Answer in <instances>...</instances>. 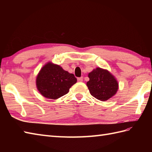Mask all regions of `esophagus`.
<instances>
[{"label":"esophagus","instance_id":"obj_1","mask_svg":"<svg viewBox=\"0 0 152 152\" xmlns=\"http://www.w3.org/2000/svg\"><path fill=\"white\" fill-rule=\"evenodd\" d=\"M78 81L81 82L83 81V77H80V78H78Z\"/></svg>","mask_w":152,"mask_h":152}]
</instances>
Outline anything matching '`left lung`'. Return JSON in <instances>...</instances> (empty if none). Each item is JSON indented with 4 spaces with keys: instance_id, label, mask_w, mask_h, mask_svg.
<instances>
[{
    "instance_id": "obj_1",
    "label": "left lung",
    "mask_w": 152,
    "mask_h": 152,
    "mask_svg": "<svg viewBox=\"0 0 152 152\" xmlns=\"http://www.w3.org/2000/svg\"><path fill=\"white\" fill-rule=\"evenodd\" d=\"M88 77L87 86L89 93L99 101H107L117 93L118 82L108 70L97 67L88 74Z\"/></svg>"
}]
</instances>
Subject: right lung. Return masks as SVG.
<instances>
[{"label": "right lung", "instance_id": "obj_1", "mask_svg": "<svg viewBox=\"0 0 152 152\" xmlns=\"http://www.w3.org/2000/svg\"><path fill=\"white\" fill-rule=\"evenodd\" d=\"M76 82L73 74L64 70L58 64L48 62L38 72L36 85L38 91L44 97L57 99L69 93Z\"/></svg>", "mask_w": 152, "mask_h": 152}]
</instances>
